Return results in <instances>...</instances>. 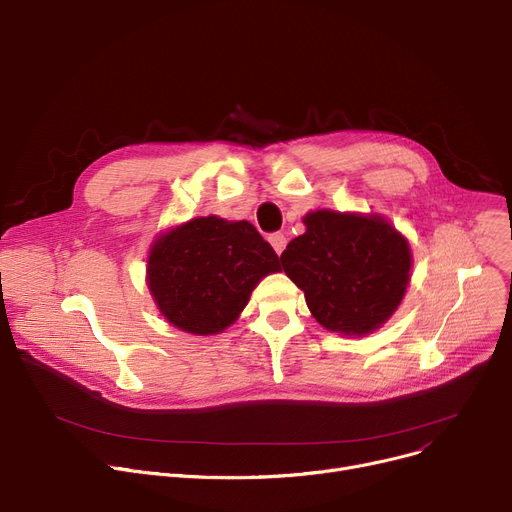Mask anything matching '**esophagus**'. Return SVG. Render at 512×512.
I'll return each instance as SVG.
<instances>
[{
    "label": "esophagus",
    "instance_id": "esophagus-1",
    "mask_svg": "<svg viewBox=\"0 0 512 512\" xmlns=\"http://www.w3.org/2000/svg\"><path fill=\"white\" fill-rule=\"evenodd\" d=\"M268 242H270V246H273V250L281 256V252L285 250V246H287V237L283 235V233H273L268 237Z\"/></svg>",
    "mask_w": 512,
    "mask_h": 512
}]
</instances>
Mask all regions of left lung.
<instances>
[{
  "instance_id": "8db88e82",
  "label": "left lung",
  "mask_w": 512,
  "mask_h": 512,
  "mask_svg": "<svg viewBox=\"0 0 512 512\" xmlns=\"http://www.w3.org/2000/svg\"><path fill=\"white\" fill-rule=\"evenodd\" d=\"M281 254L285 275L304 291L306 304L330 333L366 337L401 306L411 281L407 237L378 213L318 208L302 219Z\"/></svg>"
}]
</instances>
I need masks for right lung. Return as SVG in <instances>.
I'll return each instance as SVG.
<instances>
[{"instance_id":"right-lung-1","label":"right lung","mask_w":512,"mask_h":512,"mask_svg":"<svg viewBox=\"0 0 512 512\" xmlns=\"http://www.w3.org/2000/svg\"><path fill=\"white\" fill-rule=\"evenodd\" d=\"M279 270V256L248 221L196 217L155 237L146 285L161 316L196 337L219 335Z\"/></svg>"}]
</instances>
